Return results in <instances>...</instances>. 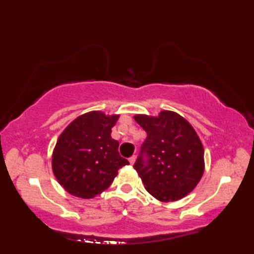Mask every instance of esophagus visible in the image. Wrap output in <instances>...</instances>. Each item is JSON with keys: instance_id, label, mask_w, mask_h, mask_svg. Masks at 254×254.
<instances>
[{"instance_id": "obj_1", "label": "esophagus", "mask_w": 254, "mask_h": 254, "mask_svg": "<svg viewBox=\"0 0 254 254\" xmlns=\"http://www.w3.org/2000/svg\"><path fill=\"white\" fill-rule=\"evenodd\" d=\"M128 161H130V165H134V162H135V156H132V157L128 158Z\"/></svg>"}]
</instances>
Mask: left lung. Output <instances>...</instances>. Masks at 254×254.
I'll return each instance as SVG.
<instances>
[{
	"mask_svg": "<svg viewBox=\"0 0 254 254\" xmlns=\"http://www.w3.org/2000/svg\"><path fill=\"white\" fill-rule=\"evenodd\" d=\"M133 118L147 132L134 163L145 190L163 203L186 197L198 185L205 169L204 148L195 128L173 111Z\"/></svg>",
	"mask_w": 254,
	"mask_h": 254,
	"instance_id": "1",
	"label": "left lung"
}]
</instances>
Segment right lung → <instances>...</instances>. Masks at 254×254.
<instances>
[{"instance_id":"1","label":"right lung","mask_w":254,"mask_h":254,"mask_svg":"<svg viewBox=\"0 0 254 254\" xmlns=\"http://www.w3.org/2000/svg\"><path fill=\"white\" fill-rule=\"evenodd\" d=\"M120 115L91 111L66 127L56 143L51 167L56 179L67 192L89 199L111 186L118 170L128 165L112 139V127Z\"/></svg>"}]
</instances>
